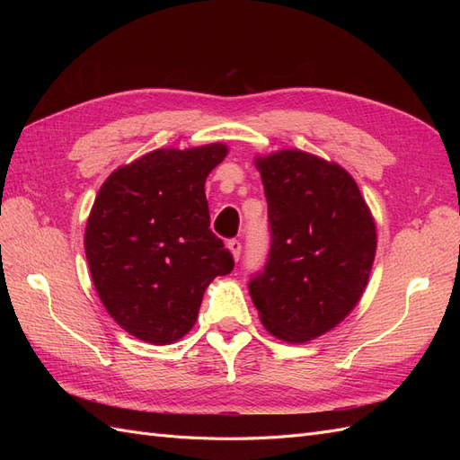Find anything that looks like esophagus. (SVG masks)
Segmentation results:
<instances>
[{"label":"esophagus","instance_id":"obj_1","mask_svg":"<svg viewBox=\"0 0 460 460\" xmlns=\"http://www.w3.org/2000/svg\"><path fill=\"white\" fill-rule=\"evenodd\" d=\"M226 247L230 249V252H232V255H234V259L235 261H238L240 259V253H242V242L240 240H228V243H226Z\"/></svg>","mask_w":460,"mask_h":460}]
</instances>
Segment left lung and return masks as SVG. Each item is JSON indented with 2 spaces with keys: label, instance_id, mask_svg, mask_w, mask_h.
I'll return each instance as SVG.
<instances>
[{
  "label": "left lung",
  "instance_id": "left-lung-1",
  "mask_svg": "<svg viewBox=\"0 0 460 460\" xmlns=\"http://www.w3.org/2000/svg\"><path fill=\"white\" fill-rule=\"evenodd\" d=\"M269 205L270 249L249 294L272 336L303 343L351 313L367 288L376 226L340 164L297 149L257 159Z\"/></svg>",
  "mask_w": 460,
  "mask_h": 460
}]
</instances>
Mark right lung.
<instances>
[{"label": "right lung", "instance_id": "right-lung-1", "mask_svg": "<svg viewBox=\"0 0 460 460\" xmlns=\"http://www.w3.org/2000/svg\"><path fill=\"white\" fill-rule=\"evenodd\" d=\"M226 146L157 149L111 174L93 201L86 259L107 313L137 340L164 345L196 324L232 253L208 228L205 180Z\"/></svg>", "mask_w": 460, "mask_h": 460}]
</instances>
